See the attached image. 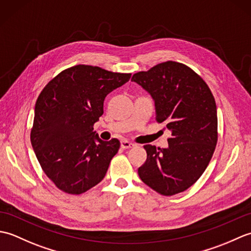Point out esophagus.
Segmentation results:
<instances>
[{
  "instance_id": "34e87169",
  "label": "esophagus",
  "mask_w": 251,
  "mask_h": 251,
  "mask_svg": "<svg viewBox=\"0 0 251 251\" xmlns=\"http://www.w3.org/2000/svg\"><path fill=\"white\" fill-rule=\"evenodd\" d=\"M136 145L134 142H130V141H128V140H122L121 141V147L123 148V149H130V148H132V147H135Z\"/></svg>"
}]
</instances>
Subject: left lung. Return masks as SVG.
I'll use <instances>...</instances> for the list:
<instances>
[{"label":"left lung","instance_id":"obj_1","mask_svg":"<svg viewBox=\"0 0 251 251\" xmlns=\"http://www.w3.org/2000/svg\"><path fill=\"white\" fill-rule=\"evenodd\" d=\"M131 81L150 93L156 122L172 132L166 149L143 146L147 159L138 175L161 195L181 193L200 179L214 155L218 141L214 95L190 67L172 60L135 73Z\"/></svg>","mask_w":251,"mask_h":251}]
</instances>
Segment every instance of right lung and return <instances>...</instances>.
<instances>
[{"mask_svg": "<svg viewBox=\"0 0 251 251\" xmlns=\"http://www.w3.org/2000/svg\"><path fill=\"white\" fill-rule=\"evenodd\" d=\"M130 76L77 65L50 79L37 97L31 145L45 175L65 193H85L104 178L121 143L101 140L94 125L106 95Z\"/></svg>", "mask_w": 251, "mask_h": 251, "instance_id": "1", "label": "right lung"}]
</instances>
